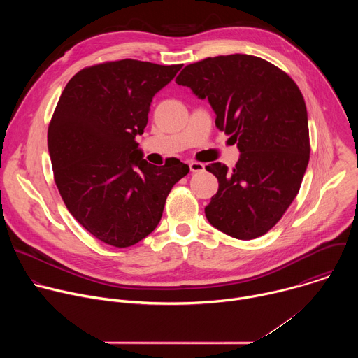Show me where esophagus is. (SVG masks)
Wrapping results in <instances>:
<instances>
[{
    "label": "esophagus",
    "mask_w": 358,
    "mask_h": 358,
    "mask_svg": "<svg viewBox=\"0 0 358 358\" xmlns=\"http://www.w3.org/2000/svg\"><path fill=\"white\" fill-rule=\"evenodd\" d=\"M203 169H206V166H203L202 163H198V162H191L189 163L191 173H199V171H203Z\"/></svg>",
    "instance_id": "1"
}]
</instances>
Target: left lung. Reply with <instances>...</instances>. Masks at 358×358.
Instances as JSON below:
<instances>
[{
  "instance_id": "left-lung-1",
  "label": "left lung",
  "mask_w": 358,
  "mask_h": 358,
  "mask_svg": "<svg viewBox=\"0 0 358 358\" xmlns=\"http://www.w3.org/2000/svg\"><path fill=\"white\" fill-rule=\"evenodd\" d=\"M176 82L208 99L215 124L236 143L232 170L213 163L218 191L206 207L213 227L236 239L266 234L296 198L309 164L308 110L292 78L243 54L187 65Z\"/></svg>"
}]
</instances>
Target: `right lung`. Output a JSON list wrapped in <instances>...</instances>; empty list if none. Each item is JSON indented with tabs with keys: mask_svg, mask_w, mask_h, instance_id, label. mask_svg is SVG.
I'll return each mask as SVG.
<instances>
[{
	"mask_svg": "<svg viewBox=\"0 0 358 358\" xmlns=\"http://www.w3.org/2000/svg\"><path fill=\"white\" fill-rule=\"evenodd\" d=\"M181 68L100 64L78 72L59 97L48 129L55 182L73 218L108 245L127 248L155 231L173 185L189 171L178 159L147 163L134 140L152 97Z\"/></svg>",
	"mask_w": 358,
	"mask_h": 358,
	"instance_id": "right-lung-1",
	"label": "right lung"
}]
</instances>
